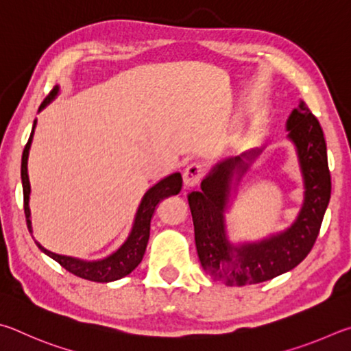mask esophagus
Masks as SVG:
<instances>
[{
    "label": "esophagus",
    "instance_id": "34e87169",
    "mask_svg": "<svg viewBox=\"0 0 351 351\" xmlns=\"http://www.w3.org/2000/svg\"><path fill=\"white\" fill-rule=\"evenodd\" d=\"M205 174V168L199 163H191L183 172V183H185L186 188H193L199 185L202 177Z\"/></svg>",
    "mask_w": 351,
    "mask_h": 351
}]
</instances>
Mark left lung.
<instances>
[{"mask_svg": "<svg viewBox=\"0 0 351 351\" xmlns=\"http://www.w3.org/2000/svg\"><path fill=\"white\" fill-rule=\"evenodd\" d=\"M287 131L304 180L302 206L287 230L256 242L232 243L228 237L226 213L243 176L265 146L220 160L202 180L200 191L188 195L199 259L214 280L239 287L261 284L298 267L316 242L331 194L327 145L321 125L304 101L291 110Z\"/></svg>", "mask_w": 351, "mask_h": 351, "instance_id": "1", "label": "left lung"}]
</instances>
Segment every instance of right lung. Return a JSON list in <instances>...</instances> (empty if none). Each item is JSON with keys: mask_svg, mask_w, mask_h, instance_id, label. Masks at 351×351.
<instances>
[{"mask_svg": "<svg viewBox=\"0 0 351 351\" xmlns=\"http://www.w3.org/2000/svg\"><path fill=\"white\" fill-rule=\"evenodd\" d=\"M60 86H55L51 94H49L45 101L41 103L38 108V112H41L47 104L53 101V98L58 95ZM36 128V120H34L32 132H30V137L26 147L23 151V158H21V182H23V194H24V213H26V220H27V228L32 234V219H30V182H29V174H27V160H29V151L30 146H32L34 140V132ZM182 189V176L180 172H174V174L166 176L165 179L158 180L156 185L151 186L145 193L143 197H141L140 205L137 208V213H135L134 223L131 232H129L126 241L123 242L119 248H117L114 253L109 256L103 257V259L97 261H84L78 259V257H71V256H63L52 253V251L46 250L41 243L35 242L38 245V248L43 253L52 257L55 262H58L61 267L67 271L78 276L82 279H88L92 282H114L119 280L125 276L131 274L135 268L138 267L146 251L147 241H149V230H151V219L156 213L157 205L166 197H171V195L179 194Z\"/></svg>", "mask_w": 351, "mask_h": 351, "instance_id": "obj_1", "label": "right lung"}]
</instances>
